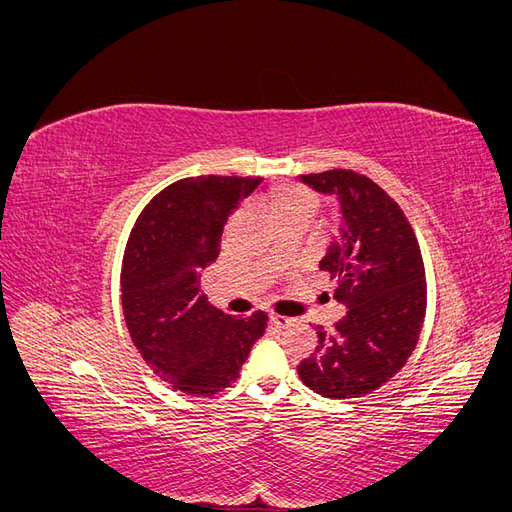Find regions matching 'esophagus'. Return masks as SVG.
<instances>
[{"instance_id": "1", "label": "esophagus", "mask_w": 512, "mask_h": 512, "mask_svg": "<svg viewBox=\"0 0 512 512\" xmlns=\"http://www.w3.org/2000/svg\"><path fill=\"white\" fill-rule=\"evenodd\" d=\"M269 324H271L273 329L282 331V329H288L290 324H294V320H292V318H286V316H271V318H269Z\"/></svg>"}]
</instances>
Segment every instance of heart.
<instances>
[{
  "instance_id": "heart-1",
  "label": "heart",
  "mask_w": 512,
  "mask_h": 512,
  "mask_svg": "<svg viewBox=\"0 0 512 512\" xmlns=\"http://www.w3.org/2000/svg\"><path fill=\"white\" fill-rule=\"evenodd\" d=\"M262 205L280 228H305L320 211V196L314 190L305 188V185L282 183L262 196Z\"/></svg>"
}]
</instances>
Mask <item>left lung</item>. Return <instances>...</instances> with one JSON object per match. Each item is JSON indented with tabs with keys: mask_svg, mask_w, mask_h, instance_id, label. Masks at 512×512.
<instances>
[{
	"mask_svg": "<svg viewBox=\"0 0 512 512\" xmlns=\"http://www.w3.org/2000/svg\"><path fill=\"white\" fill-rule=\"evenodd\" d=\"M342 209V235L320 260L337 282L333 297L348 307L335 331L318 327V346L297 367L314 393L363 397L406 365L423 329L427 284L421 247L404 211L378 183L354 170L301 175Z\"/></svg>",
	"mask_w": 512,
	"mask_h": 512,
	"instance_id": "obj_1",
	"label": "left lung"
}]
</instances>
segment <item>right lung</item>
I'll return each instance as SVG.
<instances>
[{"mask_svg":"<svg viewBox=\"0 0 512 512\" xmlns=\"http://www.w3.org/2000/svg\"><path fill=\"white\" fill-rule=\"evenodd\" d=\"M260 177H190L170 183L138 215L121 267V305L136 350L168 386L211 397L239 378L267 314L232 318L200 290L220 256L228 215Z\"/></svg>","mask_w":512,"mask_h":512,"instance_id":"obj_1","label":"right lung"}]
</instances>
